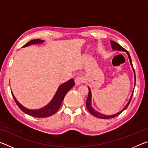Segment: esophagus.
I'll list each match as a JSON object with an SVG mask.
<instances>
[{"mask_svg":"<svg viewBox=\"0 0 148 148\" xmlns=\"http://www.w3.org/2000/svg\"><path fill=\"white\" fill-rule=\"evenodd\" d=\"M74 81H75V84L76 85H80L84 82V77H82L81 76H78L76 77Z\"/></svg>","mask_w":148,"mask_h":148,"instance_id":"1","label":"esophagus"}]
</instances>
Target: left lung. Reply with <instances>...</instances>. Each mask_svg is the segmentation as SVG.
Here are the masks:
<instances>
[{"label": "left lung", "instance_id": "obj_1", "mask_svg": "<svg viewBox=\"0 0 148 148\" xmlns=\"http://www.w3.org/2000/svg\"><path fill=\"white\" fill-rule=\"evenodd\" d=\"M110 43H111V46H112V49H113L118 50V51H125L127 53V55H128L130 62H131V66L132 67V69H133V71H134L135 84H136V76H135V72H134V68H133V66H132V60H131V56H130V54L129 53V52L127 51V50L125 49V48H123V47L120 46L119 44H117V42H116L110 40ZM134 86H135V84H134ZM88 89H89V94H88V97H87V101H86L87 108V110H89V112H90V113H91L92 115V116H94L97 117H99V118H101V119H111V118H114V117H116L117 116H118L119 114H121L123 111H124V110L126 109L127 107H128V106H129V104H130V102H131V99H132V95H133V92H132V94L131 97V99H130V101H129L128 103H127V104L126 105V106H125V107L121 110V112H118V113L116 114H115V115H112V116H105V115H104V114H102L101 113H99V112H98L95 111V110L93 108H92V107L91 106V90H90L89 87H88Z\"/></svg>", "mask_w": 148, "mask_h": 148}]
</instances>
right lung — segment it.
Returning <instances> with one entry per match:
<instances>
[{"label":"right lung","mask_w":148,"mask_h":148,"mask_svg":"<svg viewBox=\"0 0 148 148\" xmlns=\"http://www.w3.org/2000/svg\"><path fill=\"white\" fill-rule=\"evenodd\" d=\"M42 42H44V40H42L40 39L32 40L27 42V43L25 45H24L23 47L28 46L29 45L31 44L42 43ZM74 85L75 84L73 79H70L69 81L65 82L63 84L61 85L58 89H57L56 93L53 99H52V101L50 102L46 106L37 110H31L25 108L23 107L21 104H20L19 102L17 101L16 99L15 98V97L14 96L13 93H12V96L14 97L15 102H16V104L17 105V106H18L23 112L32 117L42 118V117H47L51 116L54 114H56V112L58 111V110L61 106L62 101H63L66 92H68Z\"/></svg>","instance_id":"right-lung-1"}]
</instances>
